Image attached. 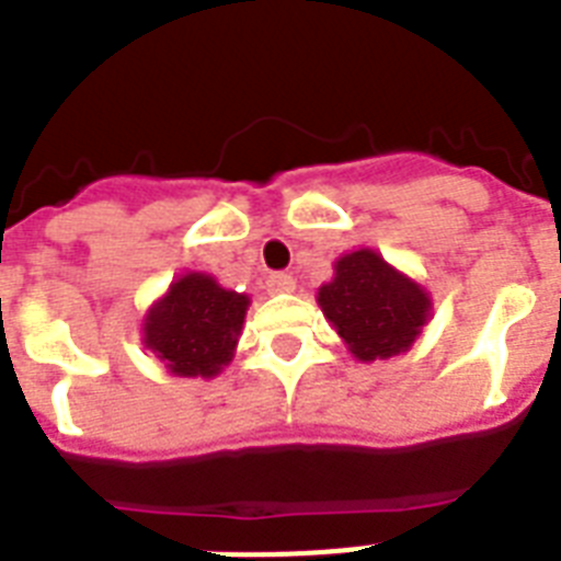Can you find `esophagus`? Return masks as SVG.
I'll use <instances>...</instances> for the list:
<instances>
[{
    "label": "esophagus",
    "mask_w": 561,
    "mask_h": 561,
    "mask_svg": "<svg viewBox=\"0 0 561 561\" xmlns=\"http://www.w3.org/2000/svg\"><path fill=\"white\" fill-rule=\"evenodd\" d=\"M294 288L296 282L290 273H271V276H267V290H271V294H290Z\"/></svg>",
    "instance_id": "obj_1"
}]
</instances>
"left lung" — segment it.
Returning <instances> with one entry per match:
<instances>
[{
    "label": "left lung",
    "mask_w": 561,
    "mask_h": 561,
    "mask_svg": "<svg viewBox=\"0 0 561 561\" xmlns=\"http://www.w3.org/2000/svg\"><path fill=\"white\" fill-rule=\"evenodd\" d=\"M320 305L357 359L407 352L430 317V296L375 250H354L336 262L334 282L320 288Z\"/></svg>",
    "instance_id": "8db88e82"
}]
</instances>
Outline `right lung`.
<instances>
[{
	"instance_id": "obj_1",
	"label": "right lung",
	"mask_w": 561,
	"mask_h": 561,
	"mask_svg": "<svg viewBox=\"0 0 561 561\" xmlns=\"http://www.w3.org/2000/svg\"><path fill=\"white\" fill-rule=\"evenodd\" d=\"M248 296L218 288L213 276L186 273L149 311L144 343L178 377H213L239 343Z\"/></svg>"
}]
</instances>
